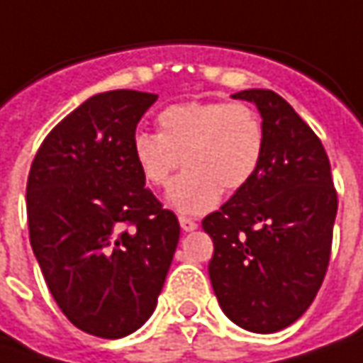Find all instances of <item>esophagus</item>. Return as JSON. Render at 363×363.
<instances>
[{
	"mask_svg": "<svg viewBox=\"0 0 363 363\" xmlns=\"http://www.w3.org/2000/svg\"><path fill=\"white\" fill-rule=\"evenodd\" d=\"M179 223H181L182 231H195L199 228V223L195 219H189V217H179Z\"/></svg>",
	"mask_w": 363,
	"mask_h": 363,
	"instance_id": "1",
	"label": "esophagus"
}]
</instances>
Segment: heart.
Instances as JSON below:
<instances>
[{
  "mask_svg": "<svg viewBox=\"0 0 363 363\" xmlns=\"http://www.w3.org/2000/svg\"><path fill=\"white\" fill-rule=\"evenodd\" d=\"M156 121L158 134H134L132 158L152 186H166L177 168L186 166L168 191V205L177 211H209L221 191H240L264 160V123L244 103H177L162 109Z\"/></svg>",
  "mask_w": 363,
  "mask_h": 363,
  "instance_id": "heart-1",
  "label": "heart"
}]
</instances>
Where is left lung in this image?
Listing matches in <instances>:
<instances>
[{
	"instance_id": "left-lung-1",
	"label": "left lung",
	"mask_w": 363,
	"mask_h": 363,
	"mask_svg": "<svg viewBox=\"0 0 363 363\" xmlns=\"http://www.w3.org/2000/svg\"><path fill=\"white\" fill-rule=\"evenodd\" d=\"M231 97L258 107L266 152L256 177L203 219L213 240L209 278L233 323L274 333L294 323L323 284L337 193L321 140L278 93Z\"/></svg>"
}]
</instances>
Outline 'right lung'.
I'll return each instance as SVG.
<instances>
[{"mask_svg": "<svg viewBox=\"0 0 363 363\" xmlns=\"http://www.w3.org/2000/svg\"><path fill=\"white\" fill-rule=\"evenodd\" d=\"M156 99L132 89L89 97L44 138L28 174L30 244L48 291L74 327L103 339L150 319L181 235L132 158Z\"/></svg>", "mask_w": 363, "mask_h": 363, "instance_id": "1", "label": "right lung"}]
</instances>
